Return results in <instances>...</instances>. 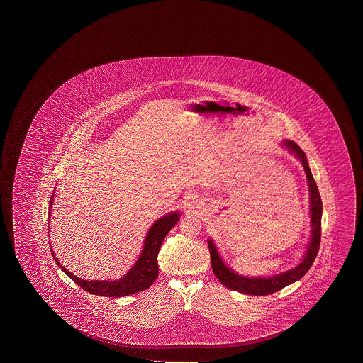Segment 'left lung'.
Wrapping results in <instances>:
<instances>
[{"mask_svg":"<svg viewBox=\"0 0 363 363\" xmlns=\"http://www.w3.org/2000/svg\"><path fill=\"white\" fill-rule=\"evenodd\" d=\"M285 145L290 149V152L295 153L297 158L303 163V169L308 177L310 190V214H311V240H310L308 252L305 255L303 262L292 268L291 271H287L285 274H277L274 277L268 279H250L243 277L239 274H234L230 268L226 267L224 262L221 261L218 250L215 248L214 243L208 240V250L211 257V267L214 271L215 276L218 277L223 285L228 289H232L234 291L243 292L247 295H256L263 296L269 295L274 292L279 291L285 286L290 285L297 279H301L303 274L309 271L311 264L314 263L316 255L319 252L321 238V213H323V205H321L320 195L318 191V186L315 184L314 177L310 171L309 164L306 161V155L296 143L291 140H286Z\"/></svg>","mask_w":363,"mask_h":363,"instance_id":"left-lung-1","label":"left lung"}]
</instances>
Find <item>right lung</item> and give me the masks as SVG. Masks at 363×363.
Segmentation results:
<instances>
[{
  "mask_svg": "<svg viewBox=\"0 0 363 363\" xmlns=\"http://www.w3.org/2000/svg\"><path fill=\"white\" fill-rule=\"evenodd\" d=\"M52 203H53V196L50 197L49 206H52ZM179 220V213H172L157 220L153 226L149 229L142 255L139 257L135 266L131 268L123 279L118 281H86V279H78L69 271H67L66 268L57 261L55 257L54 259L57 261L60 268L63 269V272H66L69 276V279H73L79 287H82L84 291L89 292L92 295L107 297L133 295V294L147 290L149 286L155 282V279L158 276L157 257L161 250L162 243L168 232L177 224Z\"/></svg>",
  "mask_w": 363,
  "mask_h": 363,
  "instance_id": "add662e5",
  "label": "right lung"
}]
</instances>
